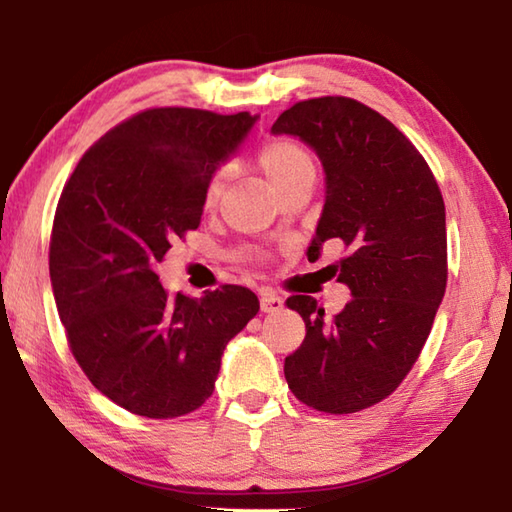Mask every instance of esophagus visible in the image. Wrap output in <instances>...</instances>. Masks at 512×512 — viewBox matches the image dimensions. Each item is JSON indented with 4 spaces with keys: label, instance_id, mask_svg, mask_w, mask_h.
Instances as JSON below:
<instances>
[{
    "label": "esophagus",
    "instance_id": "obj_1",
    "mask_svg": "<svg viewBox=\"0 0 512 512\" xmlns=\"http://www.w3.org/2000/svg\"><path fill=\"white\" fill-rule=\"evenodd\" d=\"M284 305V300L280 296H275L273 291L262 289L259 293V309L264 311V314H275V311H280Z\"/></svg>",
    "mask_w": 512,
    "mask_h": 512
}]
</instances>
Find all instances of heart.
Listing matches in <instances>:
<instances>
[{
    "label": "heart",
    "instance_id": "heart-1",
    "mask_svg": "<svg viewBox=\"0 0 512 512\" xmlns=\"http://www.w3.org/2000/svg\"><path fill=\"white\" fill-rule=\"evenodd\" d=\"M259 167L266 173L268 183H271L275 189H280L293 180L300 173L305 171H314V162L307 155V151L302 149L300 144L291 142V140H271L262 146L259 151ZM228 169L221 167L210 178V183L205 187V205L210 207L216 201H219L221 192L225 189V183H228Z\"/></svg>",
    "mask_w": 512,
    "mask_h": 512
}]
</instances>
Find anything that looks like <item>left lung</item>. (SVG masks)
<instances>
[{
    "label": "left lung",
    "mask_w": 512,
    "mask_h": 512,
    "mask_svg": "<svg viewBox=\"0 0 512 512\" xmlns=\"http://www.w3.org/2000/svg\"><path fill=\"white\" fill-rule=\"evenodd\" d=\"M318 155L325 205L309 253L348 248L339 282L352 300L332 320L316 298L291 296L305 341L284 359L291 393L325 413L384 400L409 375L447 284L445 203L431 169L397 128L345 97L300 101L271 128Z\"/></svg>",
    "instance_id": "8db88e82"
}]
</instances>
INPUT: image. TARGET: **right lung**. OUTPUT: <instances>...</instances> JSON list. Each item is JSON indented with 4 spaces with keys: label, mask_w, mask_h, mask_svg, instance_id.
Instances as JSON below:
<instances>
[{
    "label": "right lung",
    "mask_w": 512,
    "mask_h": 512,
    "mask_svg": "<svg viewBox=\"0 0 512 512\" xmlns=\"http://www.w3.org/2000/svg\"><path fill=\"white\" fill-rule=\"evenodd\" d=\"M259 117L153 108L108 131L58 201L49 275L60 320L92 386L144 418L192 413L214 391L225 345L255 318L250 289L171 293L155 273L196 230L205 187Z\"/></svg>",
    "instance_id": "obj_1"
}]
</instances>
